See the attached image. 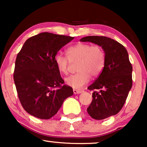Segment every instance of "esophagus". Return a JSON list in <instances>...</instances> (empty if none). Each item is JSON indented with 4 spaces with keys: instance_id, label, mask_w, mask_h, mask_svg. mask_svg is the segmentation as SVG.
Wrapping results in <instances>:
<instances>
[{
    "instance_id": "1",
    "label": "esophagus",
    "mask_w": 147,
    "mask_h": 147,
    "mask_svg": "<svg viewBox=\"0 0 147 147\" xmlns=\"http://www.w3.org/2000/svg\"><path fill=\"white\" fill-rule=\"evenodd\" d=\"M83 92V90H77V89H74L73 90V92L74 94H80Z\"/></svg>"
}]
</instances>
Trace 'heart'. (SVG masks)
<instances>
[{
	"label": "heart",
	"instance_id": "heart-1",
	"mask_svg": "<svg viewBox=\"0 0 147 147\" xmlns=\"http://www.w3.org/2000/svg\"><path fill=\"white\" fill-rule=\"evenodd\" d=\"M67 57L58 53L55 63L61 73L68 74L70 61H77L78 71L65 78V83L74 89H80L89 82L91 75L97 77L102 72L105 64V53L99 45L90 43H77L66 50Z\"/></svg>",
	"mask_w": 147,
	"mask_h": 147
}]
</instances>
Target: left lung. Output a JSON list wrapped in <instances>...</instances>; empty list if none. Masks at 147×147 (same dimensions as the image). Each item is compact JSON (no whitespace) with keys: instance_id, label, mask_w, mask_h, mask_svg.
Here are the masks:
<instances>
[{"instance_id":"8db88e82","label":"left lung","mask_w":147,"mask_h":147,"mask_svg":"<svg viewBox=\"0 0 147 147\" xmlns=\"http://www.w3.org/2000/svg\"><path fill=\"white\" fill-rule=\"evenodd\" d=\"M80 41L101 46L105 53V64L99 77L88 89L95 90L88 113L97 120L117 114L122 109L132 87V65L126 49L106 36H88Z\"/></svg>"}]
</instances>
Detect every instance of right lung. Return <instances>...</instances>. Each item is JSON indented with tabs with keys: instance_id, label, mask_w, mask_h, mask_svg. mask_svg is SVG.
Masks as SVG:
<instances>
[{
	"instance_id": "right-lung-1",
	"label": "right lung",
	"mask_w": 147,
	"mask_h": 147,
	"mask_svg": "<svg viewBox=\"0 0 147 147\" xmlns=\"http://www.w3.org/2000/svg\"><path fill=\"white\" fill-rule=\"evenodd\" d=\"M74 37L42 32L28 38L15 61L14 80L22 106L37 118L48 119L72 95V87L63 84L55 57Z\"/></svg>"
}]
</instances>
